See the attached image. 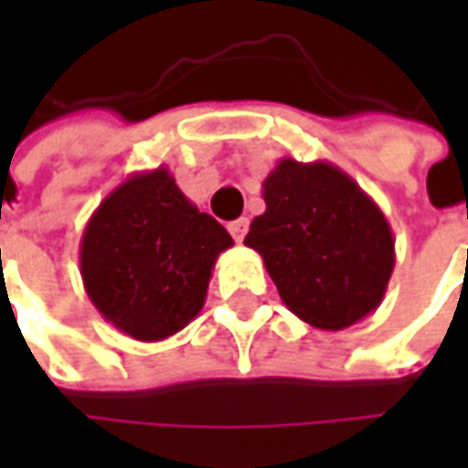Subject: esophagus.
<instances>
[{
	"label": "esophagus",
	"instance_id": "1",
	"mask_svg": "<svg viewBox=\"0 0 468 468\" xmlns=\"http://www.w3.org/2000/svg\"><path fill=\"white\" fill-rule=\"evenodd\" d=\"M248 218H238V220H233V223H228V230H230V235H233L235 240L240 243L245 238V233H248Z\"/></svg>",
	"mask_w": 468,
	"mask_h": 468
}]
</instances>
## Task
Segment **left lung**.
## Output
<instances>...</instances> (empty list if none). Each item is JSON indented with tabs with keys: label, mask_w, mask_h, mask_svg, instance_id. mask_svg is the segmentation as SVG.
I'll list each match as a JSON object with an SVG mask.
<instances>
[{
	"label": "left lung",
	"mask_w": 468,
	"mask_h": 468,
	"mask_svg": "<svg viewBox=\"0 0 468 468\" xmlns=\"http://www.w3.org/2000/svg\"><path fill=\"white\" fill-rule=\"evenodd\" d=\"M265 213L245 235L278 293L321 331H344L381 305L393 263L391 225L351 175L283 157L263 180Z\"/></svg>",
	"instance_id": "left-lung-1"
}]
</instances>
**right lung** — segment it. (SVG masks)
<instances>
[{
	"label": "right lung",
	"instance_id": "obj_1",
	"mask_svg": "<svg viewBox=\"0 0 468 468\" xmlns=\"http://www.w3.org/2000/svg\"><path fill=\"white\" fill-rule=\"evenodd\" d=\"M230 245V233L160 165L133 173L100 203L80 240V273L107 324L154 344L200 314L215 261Z\"/></svg>",
	"mask_w": 468,
	"mask_h": 468
}]
</instances>
